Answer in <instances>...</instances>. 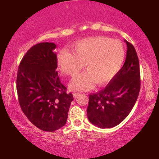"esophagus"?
Instances as JSON below:
<instances>
[{"label": "esophagus", "mask_w": 159, "mask_h": 159, "mask_svg": "<svg viewBox=\"0 0 159 159\" xmlns=\"http://www.w3.org/2000/svg\"><path fill=\"white\" fill-rule=\"evenodd\" d=\"M79 95H80V93H76H76H73V96H74V98H76V97L79 96Z\"/></svg>", "instance_id": "esophagus-1"}]
</instances>
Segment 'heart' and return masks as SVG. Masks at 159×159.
Instances as JSON below:
<instances>
[{
    "label": "heart",
    "mask_w": 159,
    "mask_h": 159,
    "mask_svg": "<svg viewBox=\"0 0 159 159\" xmlns=\"http://www.w3.org/2000/svg\"><path fill=\"white\" fill-rule=\"evenodd\" d=\"M72 52L61 51L57 64L61 74L71 77L85 65L88 72L75 78L70 84L74 90H89L95 82L99 85L106 84L120 71L125 59L121 43L105 36L83 39L75 44Z\"/></svg>",
    "instance_id": "1"
}]
</instances>
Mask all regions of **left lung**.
<instances>
[{
  "instance_id": "obj_1",
  "label": "left lung",
  "mask_w": 159,
  "mask_h": 159,
  "mask_svg": "<svg viewBox=\"0 0 159 159\" xmlns=\"http://www.w3.org/2000/svg\"><path fill=\"white\" fill-rule=\"evenodd\" d=\"M125 63L103 90L90 94L87 109L90 122L101 128L119 124L130 114L140 90V71L136 50L125 41Z\"/></svg>"
}]
</instances>
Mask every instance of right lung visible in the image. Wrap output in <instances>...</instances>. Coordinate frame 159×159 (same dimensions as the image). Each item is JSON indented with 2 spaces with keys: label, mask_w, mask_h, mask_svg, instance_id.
Listing matches in <instances>:
<instances>
[{
  "label": "right lung",
  "mask_w": 159,
  "mask_h": 159,
  "mask_svg": "<svg viewBox=\"0 0 159 159\" xmlns=\"http://www.w3.org/2000/svg\"><path fill=\"white\" fill-rule=\"evenodd\" d=\"M53 43L32 46L21 60L17 71V91L24 114L38 128L47 132L66 124L72 93L61 83Z\"/></svg>",
  "instance_id": "1"
}]
</instances>
